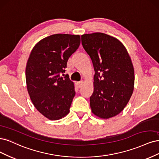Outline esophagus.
<instances>
[{
	"label": "esophagus",
	"instance_id": "obj_1",
	"mask_svg": "<svg viewBox=\"0 0 159 159\" xmlns=\"http://www.w3.org/2000/svg\"><path fill=\"white\" fill-rule=\"evenodd\" d=\"M83 83H84V81L83 80H80L79 82H77V85H78L79 88H80V87H82V86H83Z\"/></svg>",
	"mask_w": 159,
	"mask_h": 159
}]
</instances>
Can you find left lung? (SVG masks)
Masks as SVG:
<instances>
[{
  "mask_svg": "<svg viewBox=\"0 0 159 159\" xmlns=\"http://www.w3.org/2000/svg\"><path fill=\"white\" fill-rule=\"evenodd\" d=\"M81 42L95 70L92 111L103 119L119 114L134 87V66L125 48L117 39L100 32L81 35Z\"/></svg>",
  "mask_w": 159,
  "mask_h": 159,
  "instance_id": "1",
  "label": "left lung"
}]
</instances>
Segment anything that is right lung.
<instances>
[{"instance_id": "obj_1", "label": "right lung", "mask_w": 159, "mask_h": 159, "mask_svg": "<svg viewBox=\"0 0 159 159\" xmlns=\"http://www.w3.org/2000/svg\"><path fill=\"white\" fill-rule=\"evenodd\" d=\"M80 43V35L57 34L34 46L25 68L27 89L33 104L51 120L65 117L75 95L74 83L65 68Z\"/></svg>"}]
</instances>
